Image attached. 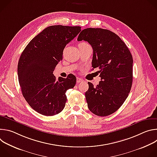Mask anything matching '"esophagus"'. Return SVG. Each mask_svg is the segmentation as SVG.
Listing matches in <instances>:
<instances>
[{"label": "esophagus", "instance_id": "obj_1", "mask_svg": "<svg viewBox=\"0 0 157 157\" xmlns=\"http://www.w3.org/2000/svg\"><path fill=\"white\" fill-rule=\"evenodd\" d=\"M84 81V80H82L81 78H77V79H76V82H77V84H79L80 82H83Z\"/></svg>", "mask_w": 157, "mask_h": 157}]
</instances>
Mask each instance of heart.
I'll list each match as a JSON object with an SVG mask.
<instances>
[{"label": "heart", "instance_id": "obj_1", "mask_svg": "<svg viewBox=\"0 0 157 157\" xmlns=\"http://www.w3.org/2000/svg\"><path fill=\"white\" fill-rule=\"evenodd\" d=\"M80 45H81V44H82V45H87V43H85V42H83V43H81L80 44Z\"/></svg>", "mask_w": 157, "mask_h": 157}]
</instances>
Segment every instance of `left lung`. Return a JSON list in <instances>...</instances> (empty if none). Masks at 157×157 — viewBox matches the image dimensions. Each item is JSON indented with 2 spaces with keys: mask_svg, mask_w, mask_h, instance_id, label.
<instances>
[{
  "mask_svg": "<svg viewBox=\"0 0 157 157\" xmlns=\"http://www.w3.org/2000/svg\"><path fill=\"white\" fill-rule=\"evenodd\" d=\"M93 49L92 66L99 68L101 81L96 87L88 82L85 93L89 109L101 117L117 110L130 91L133 58L125 43L115 33L102 29L88 28L79 33Z\"/></svg>",
  "mask_w": 157,
  "mask_h": 157,
  "instance_id": "8db88e82",
  "label": "left lung"
}]
</instances>
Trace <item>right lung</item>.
Instances as JSON below:
<instances>
[{
    "mask_svg": "<svg viewBox=\"0 0 157 157\" xmlns=\"http://www.w3.org/2000/svg\"><path fill=\"white\" fill-rule=\"evenodd\" d=\"M81 30L79 26H50L35 36L21 54L17 72L21 93L39 114L52 116L64 109L66 92L74 87L76 78L70 74L56 79L53 73L62 60L64 47Z\"/></svg>",
    "mask_w": 157,
    "mask_h": 157,
    "instance_id": "right-lung-1",
    "label": "right lung"
}]
</instances>
